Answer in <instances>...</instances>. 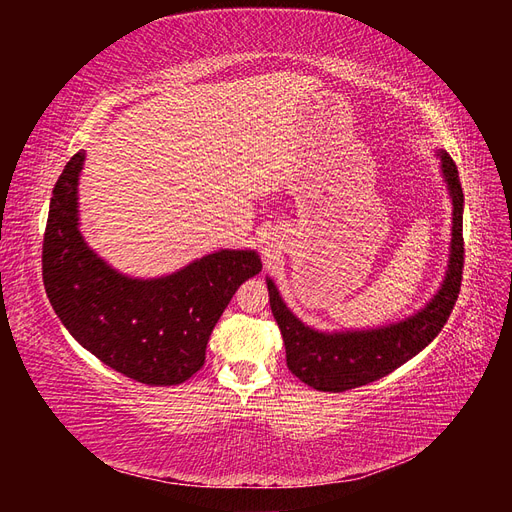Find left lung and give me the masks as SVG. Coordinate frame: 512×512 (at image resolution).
Segmentation results:
<instances>
[{
	"label": "left lung",
	"instance_id": "1",
	"mask_svg": "<svg viewBox=\"0 0 512 512\" xmlns=\"http://www.w3.org/2000/svg\"><path fill=\"white\" fill-rule=\"evenodd\" d=\"M436 153L453 203V232L444 280L423 309L384 327L327 333L307 327L294 316L280 290L267 277L271 312L284 337L288 369L312 389L342 393L380 380L429 346L451 316L463 271V192L453 158L442 149Z\"/></svg>",
	"mask_w": 512,
	"mask_h": 512
}]
</instances>
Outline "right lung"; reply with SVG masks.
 Masks as SVG:
<instances>
[{"label": "right lung", "instance_id": "add662e5", "mask_svg": "<svg viewBox=\"0 0 512 512\" xmlns=\"http://www.w3.org/2000/svg\"><path fill=\"white\" fill-rule=\"evenodd\" d=\"M85 151L59 175L42 243V280L57 318L85 350L119 374L173 386L205 365L215 322L237 288L260 273L254 250H220L170 275L138 280L104 262L79 228Z\"/></svg>", "mask_w": 512, "mask_h": 512}]
</instances>
